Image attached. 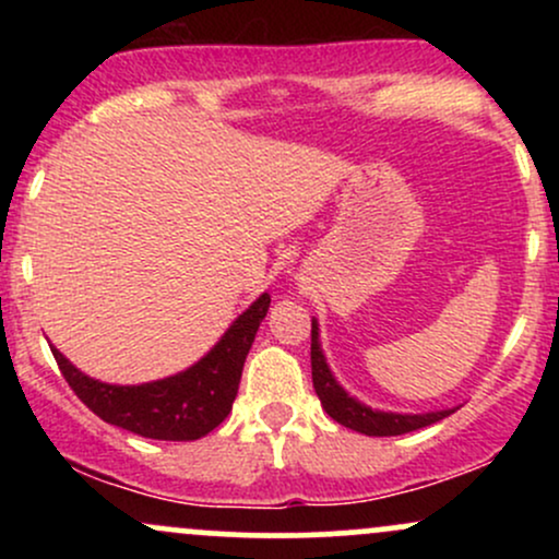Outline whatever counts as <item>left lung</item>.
I'll return each instance as SVG.
<instances>
[{
	"label": "left lung",
	"mask_w": 559,
	"mask_h": 559,
	"mask_svg": "<svg viewBox=\"0 0 559 559\" xmlns=\"http://www.w3.org/2000/svg\"><path fill=\"white\" fill-rule=\"evenodd\" d=\"M310 360H312V386L320 396L325 413L333 420L342 423V426L352 428V431H360L365 436H400L418 431V428L431 426L436 420H444L447 415H452L454 409H441V413H426V415H394V413H378L352 400L346 391L333 381L329 365H325L323 352L318 344V323L312 320V346H310Z\"/></svg>",
	"instance_id": "obj_1"
}]
</instances>
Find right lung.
<instances>
[{
    "instance_id": "right-lung-1",
    "label": "right lung",
    "mask_w": 559,
    "mask_h": 559,
    "mask_svg": "<svg viewBox=\"0 0 559 559\" xmlns=\"http://www.w3.org/2000/svg\"><path fill=\"white\" fill-rule=\"evenodd\" d=\"M267 307L271 297L262 294L194 368L141 386H110L94 381L73 368L55 346L52 355L68 386L105 423L146 439L194 441L228 418L239 391L243 360L262 318L267 316Z\"/></svg>"
}]
</instances>
